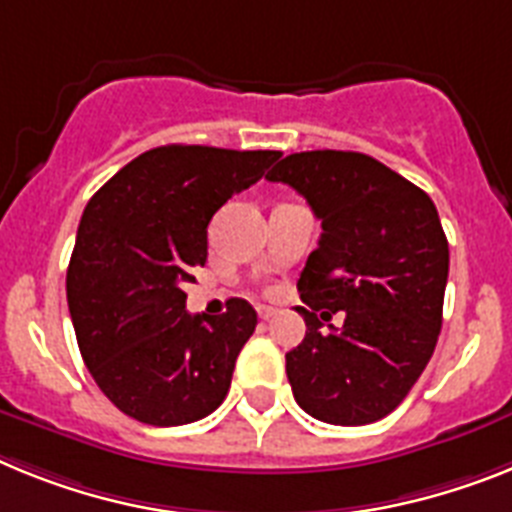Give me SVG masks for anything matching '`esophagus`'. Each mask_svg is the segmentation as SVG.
Listing matches in <instances>:
<instances>
[{
  "mask_svg": "<svg viewBox=\"0 0 512 512\" xmlns=\"http://www.w3.org/2000/svg\"><path fill=\"white\" fill-rule=\"evenodd\" d=\"M257 315L263 317V320H270V317L276 315V309H273V307H265V304H260V307H257Z\"/></svg>",
  "mask_w": 512,
  "mask_h": 512,
  "instance_id": "1",
  "label": "esophagus"
}]
</instances>
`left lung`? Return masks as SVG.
I'll use <instances>...</instances> for the list:
<instances>
[{"mask_svg": "<svg viewBox=\"0 0 512 512\" xmlns=\"http://www.w3.org/2000/svg\"><path fill=\"white\" fill-rule=\"evenodd\" d=\"M265 179L294 187L322 234L296 289L304 341L286 354L296 403L320 422L388 416L427 367L442 328L448 239L435 203L385 163L351 150L283 158ZM336 311L341 329L321 330Z\"/></svg>", "mask_w": 512, "mask_h": 512, "instance_id": "obj_1", "label": "left lung"}]
</instances>
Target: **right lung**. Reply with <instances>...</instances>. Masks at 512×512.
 I'll list each match as a JSON object with an SVG mask.
<instances>
[{
    "label": "right lung",
    "instance_id": "add662e5",
    "mask_svg": "<svg viewBox=\"0 0 512 512\" xmlns=\"http://www.w3.org/2000/svg\"><path fill=\"white\" fill-rule=\"evenodd\" d=\"M278 150L161 145L111 176L85 205L67 268V304L85 367L119 411L153 427L213 414L257 312L190 315L184 283L208 257V223Z\"/></svg>",
    "mask_w": 512,
    "mask_h": 512
}]
</instances>
